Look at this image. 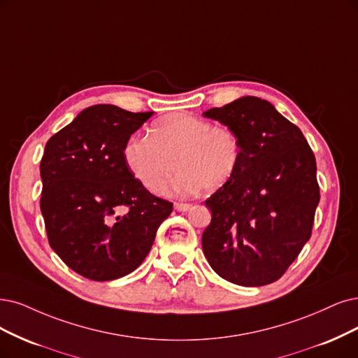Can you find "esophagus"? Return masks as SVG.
Masks as SVG:
<instances>
[{
    "label": "esophagus",
    "instance_id": "1",
    "mask_svg": "<svg viewBox=\"0 0 358 358\" xmlns=\"http://www.w3.org/2000/svg\"><path fill=\"white\" fill-rule=\"evenodd\" d=\"M192 203H182V202H176L174 203V208L177 209V210H180V213H186V210H189V209H192Z\"/></svg>",
    "mask_w": 358,
    "mask_h": 358
}]
</instances>
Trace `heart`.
<instances>
[{"label": "heart", "instance_id": "b5f03b06", "mask_svg": "<svg viewBox=\"0 0 358 358\" xmlns=\"http://www.w3.org/2000/svg\"><path fill=\"white\" fill-rule=\"evenodd\" d=\"M124 157L134 177L155 194L162 193L176 168H181L174 192L192 196L202 187H222L241 164L242 145L233 128L180 112L157 119L149 136L129 137Z\"/></svg>", "mask_w": 358, "mask_h": 358}]
</instances>
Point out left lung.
Returning <instances> with one entry per match:
<instances>
[{
    "instance_id": "1",
    "label": "left lung",
    "mask_w": 358,
    "mask_h": 358,
    "mask_svg": "<svg viewBox=\"0 0 358 358\" xmlns=\"http://www.w3.org/2000/svg\"><path fill=\"white\" fill-rule=\"evenodd\" d=\"M203 116L236 131L242 159L205 201L203 254L239 286L270 285L286 273L313 231L320 201L315 157L301 129L258 97H242Z\"/></svg>"
}]
</instances>
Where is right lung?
<instances>
[{"label": "right lung", "instance_id": "obj_1", "mask_svg": "<svg viewBox=\"0 0 358 358\" xmlns=\"http://www.w3.org/2000/svg\"><path fill=\"white\" fill-rule=\"evenodd\" d=\"M152 113L91 106L45 144L39 206L48 243L85 279L109 282L134 271L172 213L124 157L127 140Z\"/></svg>", "mask_w": 358, "mask_h": 358}]
</instances>
